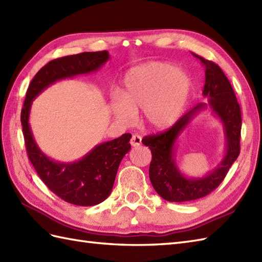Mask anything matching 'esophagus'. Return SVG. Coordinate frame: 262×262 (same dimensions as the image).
Instances as JSON below:
<instances>
[{
  "label": "esophagus",
  "mask_w": 262,
  "mask_h": 262,
  "mask_svg": "<svg viewBox=\"0 0 262 262\" xmlns=\"http://www.w3.org/2000/svg\"><path fill=\"white\" fill-rule=\"evenodd\" d=\"M141 140L142 138L139 136V135H133L132 138H131V146L132 147H139L141 144Z\"/></svg>",
  "instance_id": "obj_1"
}]
</instances>
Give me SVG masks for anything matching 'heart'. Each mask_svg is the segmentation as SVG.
<instances>
[{"label":"heart","mask_w":262,"mask_h":262,"mask_svg":"<svg viewBox=\"0 0 262 262\" xmlns=\"http://www.w3.org/2000/svg\"><path fill=\"white\" fill-rule=\"evenodd\" d=\"M191 82L187 74L169 62H148L125 75L121 94L111 96L110 108L124 124L142 110L146 123L155 130L173 125L187 104Z\"/></svg>","instance_id":"obj_1"}]
</instances>
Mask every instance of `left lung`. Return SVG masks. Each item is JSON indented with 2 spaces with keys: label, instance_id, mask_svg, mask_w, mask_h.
Wrapping results in <instances>:
<instances>
[{
  "label": "left lung",
  "instance_id": "left-lung-1",
  "mask_svg": "<svg viewBox=\"0 0 262 262\" xmlns=\"http://www.w3.org/2000/svg\"><path fill=\"white\" fill-rule=\"evenodd\" d=\"M194 55V54H193ZM205 68V84L203 95L207 103H199L183 115L170 129L142 139L149 147L152 160L149 167V177L155 190L168 202H188L208 195L223 182L230 167L240 155L241 110L234 91L222 69L216 63L194 55ZM207 107L223 122L227 146L224 159L207 176L188 179L179 170L174 160L176 142L191 120Z\"/></svg>",
  "mask_w": 262,
  "mask_h": 262
}]
</instances>
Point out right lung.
<instances>
[{
	"instance_id": "add662e5",
	"label": "right lung",
	"mask_w": 262,
	"mask_h": 262,
	"mask_svg": "<svg viewBox=\"0 0 262 262\" xmlns=\"http://www.w3.org/2000/svg\"><path fill=\"white\" fill-rule=\"evenodd\" d=\"M110 58L108 52H82L49 61L36 74L27 91L21 111V124L27 154L46 186L67 203L93 206L105 201L113 188L121 160L129 152L131 135L124 133L112 141L97 144L82 159L59 162L46 156L32 136L29 115L32 101L57 80L96 72Z\"/></svg>"
}]
</instances>
